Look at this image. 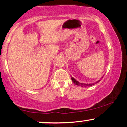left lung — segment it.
Wrapping results in <instances>:
<instances>
[{
	"label": "left lung",
	"instance_id": "8db88e82",
	"mask_svg": "<svg viewBox=\"0 0 127 127\" xmlns=\"http://www.w3.org/2000/svg\"><path fill=\"white\" fill-rule=\"evenodd\" d=\"M102 78H103V77H102ZM100 79V80H101ZM72 81H73V82L74 84H76V85H77V86H81V87H87V86H93V85H94V84H96L97 83H98L99 81H100V80H99V81H97V82H96L95 83H93V84H83V83H79V82H78L77 81H76L75 79H74L73 77H72Z\"/></svg>",
	"mask_w": 127,
	"mask_h": 127
}]
</instances>
